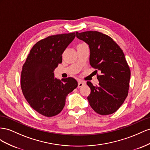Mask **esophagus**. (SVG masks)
Instances as JSON below:
<instances>
[{"instance_id": "esophagus-1", "label": "esophagus", "mask_w": 150, "mask_h": 150, "mask_svg": "<svg viewBox=\"0 0 150 150\" xmlns=\"http://www.w3.org/2000/svg\"><path fill=\"white\" fill-rule=\"evenodd\" d=\"M85 84V82H82V81H79V83H78V87H82V86Z\"/></svg>"}]
</instances>
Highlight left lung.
Segmentation results:
<instances>
[{
    "mask_svg": "<svg viewBox=\"0 0 150 150\" xmlns=\"http://www.w3.org/2000/svg\"><path fill=\"white\" fill-rule=\"evenodd\" d=\"M76 36L88 45L90 64L101 72L97 76L99 86L87 82L91 90L89 104L100 115L112 114L123 104L129 90L131 71L125 54L112 38L101 33L76 32Z\"/></svg>",
    "mask_w": 150,
    "mask_h": 150,
    "instance_id": "8db88e82",
    "label": "left lung"
}]
</instances>
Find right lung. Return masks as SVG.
Segmentation results:
<instances>
[{
	"instance_id": "add662e5",
	"label": "right lung",
	"mask_w": 150,
	"mask_h": 150,
	"mask_svg": "<svg viewBox=\"0 0 150 150\" xmlns=\"http://www.w3.org/2000/svg\"><path fill=\"white\" fill-rule=\"evenodd\" d=\"M75 33L51 36L37 42L30 51L21 72V85L31 108L46 117L58 114L68 93L77 87L74 78L54 77V70L62 62V54Z\"/></svg>"
}]
</instances>
